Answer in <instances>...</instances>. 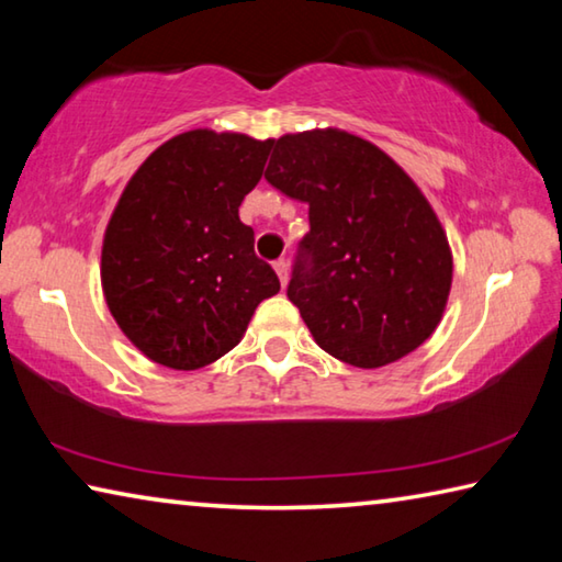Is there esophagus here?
<instances>
[{"label":"esophagus","instance_id":"34e87169","mask_svg":"<svg viewBox=\"0 0 562 562\" xmlns=\"http://www.w3.org/2000/svg\"><path fill=\"white\" fill-rule=\"evenodd\" d=\"M272 268H274V272H278V278H280V284H282V288H288V280H290V262L282 258V260L274 262Z\"/></svg>","mask_w":562,"mask_h":562}]
</instances>
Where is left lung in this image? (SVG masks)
Returning <instances> with one entry per match:
<instances>
[{
	"instance_id": "left-lung-1",
	"label": "left lung",
	"mask_w": 562,
	"mask_h": 562,
	"mask_svg": "<svg viewBox=\"0 0 562 562\" xmlns=\"http://www.w3.org/2000/svg\"><path fill=\"white\" fill-rule=\"evenodd\" d=\"M268 183L310 205L288 297L327 355L376 369L434 335L453 258L431 203L372 140L341 128L272 140Z\"/></svg>"
}]
</instances>
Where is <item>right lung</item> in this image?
<instances>
[{
	"mask_svg": "<svg viewBox=\"0 0 562 562\" xmlns=\"http://www.w3.org/2000/svg\"><path fill=\"white\" fill-rule=\"evenodd\" d=\"M272 140L193 128L158 146L123 188L101 247L109 312L160 367L193 372L243 339L280 280L237 211Z\"/></svg>",
	"mask_w": 562,
	"mask_h": 562,
	"instance_id": "right-lung-1",
	"label": "right lung"
}]
</instances>
